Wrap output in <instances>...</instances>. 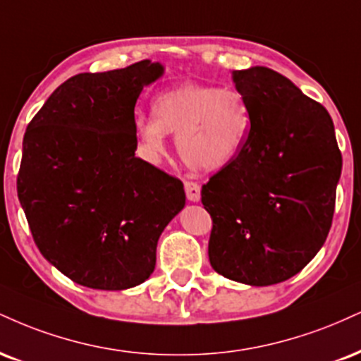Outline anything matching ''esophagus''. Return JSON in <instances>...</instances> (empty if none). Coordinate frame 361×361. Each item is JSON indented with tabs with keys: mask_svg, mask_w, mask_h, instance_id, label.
<instances>
[{
	"mask_svg": "<svg viewBox=\"0 0 361 361\" xmlns=\"http://www.w3.org/2000/svg\"><path fill=\"white\" fill-rule=\"evenodd\" d=\"M185 192L190 202H200L202 198V188L197 181H185Z\"/></svg>",
	"mask_w": 361,
	"mask_h": 361,
	"instance_id": "34e87169",
	"label": "esophagus"
}]
</instances>
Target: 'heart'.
<instances>
[{"mask_svg":"<svg viewBox=\"0 0 361 361\" xmlns=\"http://www.w3.org/2000/svg\"><path fill=\"white\" fill-rule=\"evenodd\" d=\"M254 126L249 99L238 89L183 82L153 101V116H136L134 131L151 161L166 151V134L176 136L181 159L205 173L227 168L242 153Z\"/></svg>","mask_w":361,"mask_h":361,"instance_id":"heart-1","label":"heart"}]
</instances>
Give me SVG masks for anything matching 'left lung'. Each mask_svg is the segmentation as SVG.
Listing matches in <instances>:
<instances>
[{
  "label": "left lung",
  "instance_id": "left-lung-1",
  "mask_svg": "<svg viewBox=\"0 0 361 361\" xmlns=\"http://www.w3.org/2000/svg\"><path fill=\"white\" fill-rule=\"evenodd\" d=\"M254 111L242 153L210 178L208 257L227 279L271 286L298 274L331 228L341 153L331 116L267 67L232 72Z\"/></svg>",
  "mask_w": 361,
  "mask_h": 361
}]
</instances>
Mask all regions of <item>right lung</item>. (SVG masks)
<instances>
[{
  "mask_svg": "<svg viewBox=\"0 0 361 361\" xmlns=\"http://www.w3.org/2000/svg\"><path fill=\"white\" fill-rule=\"evenodd\" d=\"M161 63L79 73L47 99L23 137L16 190L38 250L80 286L123 290L156 266L183 183L134 156V106Z\"/></svg>",
  "mask_w": 361,
  "mask_h": 361,
  "instance_id": "add662e5",
  "label": "right lung"
}]
</instances>
